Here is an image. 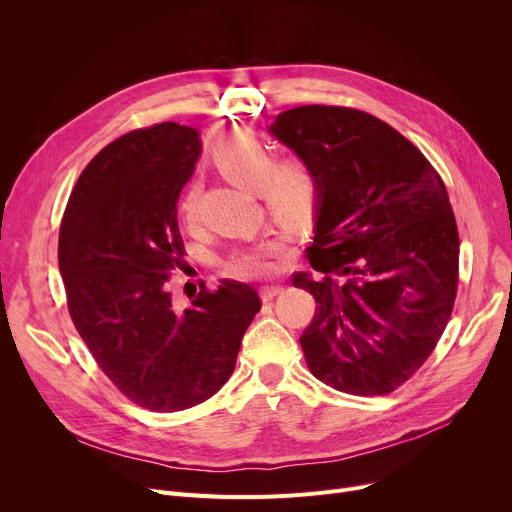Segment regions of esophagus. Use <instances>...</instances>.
<instances>
[{
  "instance_id": "34e87169",
  "label": "esophagus",
  "mask_w": 512,
  "mask_h": 512,
  "mask_svg": "<svg viewBox=\"0 0 512 512\" xmlns=\"http://www.w3.org/2000/svg\"><path fill=\"white\" fill-rule=\"evenodd\" d=\"M282 290H284L282 286H263V288H261V299H263V301H272L274 297H278V294H280Z\"/></svg>"
}]
</instances>
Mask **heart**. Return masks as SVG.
Returning <instances> with one entry per match:
<instances>
[{
	"mask_svg": "<svg viewBox=\"0 0 512 512\" xmlns=\"http://www.w3.org/2000/svg\"><path fill=\"white\" fill-rule=\"evenodd\" d=\"M215 164L238 186L259 191L267 211L278 220H299L315 199V180L299 161H278L272 149L253 132H234L213 149ZM201 184L186 186L180 209L186 222L197 220ZM286 253L284 240L265 238L257 245L238 251L228 261V272L238 278L272 276Z\"/></svg>",
	"mask_w": 512,
	"mask_h": 512,
	"instance_id": "obj_1",
	"label": "heart"
}]
</instances>
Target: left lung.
Returning a JSON list of instances; mask_svg holds the SVG:
<instances>
[{"mask_svg":"<svg viewBox=\"0 0 512 512\" xmlns=\"http://www.w3.org/2000/svg\"><path fill=\"white\" fill-rule=\"evenodd\" d=\"M270 132L315 180L309 263L292 284L317 303L299 338L319 382L384 396L434 353L459 284V230L440 174L384 120L301 105Z\"/></svg>","mask_w":512,"mask_h":512,"instance_id":"left-lung-1","label":"left lung"}]
</instances>
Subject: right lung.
Returning <instances> with one entry per match:
<instances>
[{
    "label": "right lung",
    "mask_w": 512,
    "mask_h": 512,
    "mask_svg": "<svg viewBox=\"0 0 512 512\" xmlns=\"http://www.w3.org/2000/svg\"><path fill=\"white\" fill-rule=\"evenodd\" d=\"M201 153L176 122L137 128L105 145L68 199L58 261L74 328L134 405L176 413L201 405L232 375L242 336L261 309L255 288L199 284L178 309L168 280L184 265L178 197Z\"/></svg>",
    "instance_id": "right-lung-1"
}]
</instances>
